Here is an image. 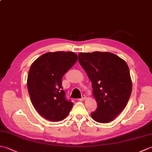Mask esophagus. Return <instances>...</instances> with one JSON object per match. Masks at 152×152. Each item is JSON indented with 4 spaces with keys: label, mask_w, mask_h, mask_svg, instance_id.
Masks as SVG:
<instances>
[{
    "label": "esophagus",
    "mask_w": 152,
    "mask_h": 152,
    "mask_svg": "<svg viewBox=\"0 0 152 152\" xmlns=\"http://www.w3.org/2000/svg\"><path fill=\"white\" fill-rule=\"evenodd\" d=\"M86 96L85 95H83L81 99H78V101H84V100H86Z\"/></svg>",
    "instance_id": "34e87169"
}]
</instances>
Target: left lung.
Returning a JSON list of instances; mask_svg holds the SVG:
<instances>
[{"label": "left lung", "mask_w": 152, "mask_h": 152, "mask_svg": "<svg viewBox=\"0 0 152 152\" xmlns=\"http://www.w3.org/2000/svg\"><path fill=\"white\" fill-rule=\"evenodd\" d=\"M80 64L92 83L97 109L91 114L96 122L114 120L127 106L132 91V80L127 63L110 52L80 53Z\"/></svg>", "instance_id": "1"}]
</instances>
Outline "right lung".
I'll list each match as a JSON object with an SVG mask.
<instances>
[{"label":"right lung","mask_w":152,"mask_h":152,"mask_svg":"<svg viewBox=\"0 0 152 152\" xmlns=\"http://www.w3.org/2000/svg\"><path fill=\"white\" fill-rule=\"evenodd\" d=\"M78 60L72 51L43 54L32 63L27 76V89L34 107L50 121H59L69 115L73 103L65 99L62 78Z\"/></svg>","instance_id":"add662e5"}]
</instances>
